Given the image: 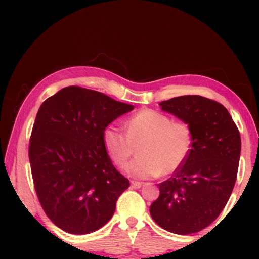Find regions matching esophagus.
I'll use <instances>...</instances> for the list:
<instances>
[{"label": "esophagus", "mask_w": 259, "mask_h": 259, "mask_svg": "<svg viewBox=\"0 0 259 259\" xmlns=\"http://www.w3.org/2000/svg\"><path fill=\"white\" fill-rule=\"evenodd\" d=\"M142 183H140V181H132V187H134V189H140Z\"/></svg>", "instance_id": "esophagus-1"}]
</instances>
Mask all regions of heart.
I'll use <instances>...</instances> for the list:
<instances>
[{
	"mask_svg": "<svg viewBox=\"0 0 259 259\" xmlns=\"http://www.w3.org/2000/svg\"><path fill=\"white\" fill-rule=\"evenodd\" d=\"M124 127L125 134L113 125L105 127L102 142L109 158L118 167H123L139 146V157L125 167L129 177L148 179L173 174L191 153V127L183 121H171L163 113L141 109L125 121Z\"/></svg>",
	"mask_w": 259,
	"mask_h": 259,
	"instance_id": "1",
	"label": "heart"
}]
</instances>
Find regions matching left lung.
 I'll return each instance as SVG.
<instances>
[{"instance_id":"1","label":"left lung","mask_w":259,"mask_h":259,"mask_svg":"<svg viewBox=\"0 0 259 259\" xmlns=\"http://www.w3.org/2000/svg\"><path fill=\"white\" fill-rule=\"evenodd\" d=\"M159 106L191 127L194 145L185 163L158 185L159 197L150 213L167 231L194 234L218 218L233 192L241 152L240 133L228 109L206 97L186 95Z\"/></svg>"}]
</instances>
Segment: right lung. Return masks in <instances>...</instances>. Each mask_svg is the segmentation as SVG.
<instances>
[{
    "label": "right lung",
    "mask_w": 259,
    "mask_h": 259,
    "mask_svg": "<svg viewBox=\"0 0 259 259\" xmlns=\"http://www.w3.org/2000/svg\"><path fill=\"white\" fill-rule=\"evenodd\" d=\"M134 106L102 92L68 86L38 108L29 160L45 213L62 230L82 235L114 214L129 180L113 165L102 133Z\"/></svg>",
    "instance_id": "right-lung-1"
}]
</instances>
